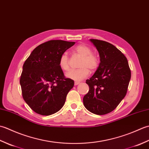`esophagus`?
Returning a JSON list of instances; mask_svg holds the SVG:
<instances>
[{
	"label": "esophagus",
	"mask_w": 149,
	"mask_h": 149,
	"mask_svg": "<svg viewBox=\"0 0 149 149\" xmlns=\"http://www.w3.org/2000/svg\"><path fill=\"white\" fill-rule=\"evenodd\" d=\"M79 84H80V82H79V81H75V83H74V84L76 85V86Z\"/></svg>",
	"instance_id": "obj_1"
}]
</instances>
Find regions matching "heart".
<instances>
[{"mask_svg":"<svg viewBox=\"0 0 149 149\" xmlns=\"http://www.w3.org/2000/svg\"><path fill=\"white\" fill-rule=\"evenodd\" d=\"M74 52L82 58L79 62V68L71 70L66 74V77L74 81H81L86 78L90 74V70L94 71L99 65V58L92 53V49L84 44H80L74 49ZM59 66L63 71L70 69V59L66 53H63L59 59Z\"/></svg>","mask_w":149,"mask_h":149,"instance_id":"1","label":"heart"}]
</instances>
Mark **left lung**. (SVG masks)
I'll return each instance as SVG.
<instances>
[{"instance_id":"left-lung-1","label":"left lung","mask_w":149,"mask_h":149,"mask_svg":"<svg viewBox=\"0 0 149 149\" xmlns=\"http://www.w3.org/2000/svg\"><path fill=\"white\" fill-rule=\"evenodd\" d=\"M99 53L100 63L95 73L86 81L89 91L83 98L91 113L103 115L113 111L127 93L131 72L126 57L112 44L90 39Z\"/></svg>"}]
</instances>
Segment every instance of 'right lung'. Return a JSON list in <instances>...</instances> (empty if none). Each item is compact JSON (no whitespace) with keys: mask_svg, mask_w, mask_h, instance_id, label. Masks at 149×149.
Segmentation results:
<instances>
[{"mask_svg":"<svg viewBox=\"0 0 149 149\" xmlns=\"http://www.w3.org/2000/svg\"><path fill=\"white\" fill-rule=\"evenodd\" d=\"M75 42L50 40L34 49L24 62L20 79L23 99L34 112L48 116L62 108L74 81L66 78L59 59Z\"/></svg>","mask_w":149,"mask_h":149,"instance_id":"obj_1","label":"right lung"}]
</instances>
